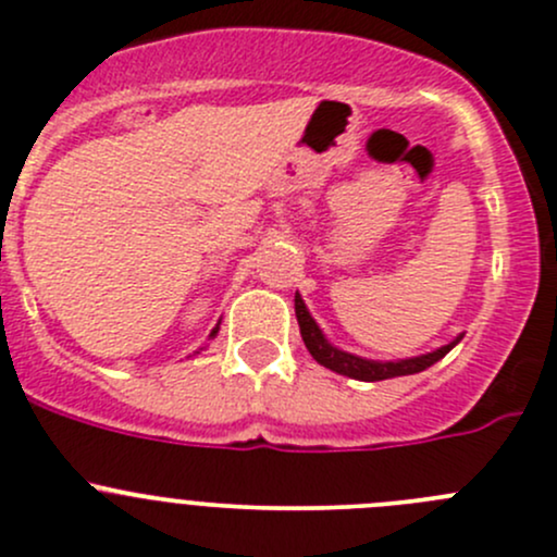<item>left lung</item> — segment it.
Listing matches in <instances>:
<instances>
[{
	"label": "left lung",
	"instance_id": "obj_1",
	"mask_svg": "<svg viewBox=\"0 0 557 557\" xmlns=\"http://www.w3.org/2000/svg\"><path fill=\"white\" fill-rule=\"evenodd\" d=\"M296 320L298 327H301V338L304 344H307L309 355H312L320 366L331 368V371L342 373V376L357 379V382H384V379L411 376V373L426 371V368L435 366L437 360H443V357L461 342V336H456L454 342L446 344V347H437L426 355L406 357V360H368V357L344 352V349L333 347L325 338V333L320 331V325L314 323L312 314H309L301 294H296Z\"/></svg>",
	"mask_w": 557,
	"mask_h": 557
}]
</instances>
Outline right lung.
Segmentation results:
<instances>
[{
    "mask_svg": "<svg viewBox=\"0 0 557 557\" xmlns=\"http://www.w3.org/2000/svg\"><path fill=\"white\" fill-rule=\"evenodd\" d=\"M215 333H219V325H215L213 331H210V338H215Z\"/></svg>",
    "mask_w": 557,
    "mask_h": 557,
    "instance_id": "obj_1",
    "label": "right lung"
}]
</instances>
